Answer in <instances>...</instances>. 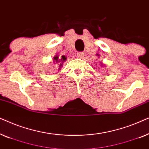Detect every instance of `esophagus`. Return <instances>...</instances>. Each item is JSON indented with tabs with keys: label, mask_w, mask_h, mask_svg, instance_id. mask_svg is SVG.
<instances>
[{
	"label": "esophagus",
	"mask_w": 149,
	"mask_h": 149,
	"mask_svg": "<svg viewBox=\"0 0 149 149\" xmlns=\"http://www.w3.org/2000/svg\"><path fill=\"white\" fill-rule=\"evenodd\" d=\"M77 56L79 58H83V56H84V53H83V52H78V53H77Z\"/></svg>",
	"instance_id": "esophagus-1"
}]
</instances>
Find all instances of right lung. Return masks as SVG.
Here are the masks:
<instances>
[{"mask_svg": "<svg viewBox=\"0 0 149 149\" xmlns=\"http://www.w3.org/2000/svg\"><path fill=\"white\" fill-rule=\"evenodd\" d=\"M66 57H65L64 56H62V58H59L58 56L54 57V60L55 61H56V62H60L61 64H60V66H62V64H63V63H62V62H64V61L66 60ZM60 68H61V67H60Z\"/></svg>", "mask_w": 149, "mask_h": 149, "instance_id": "1", "label": "right lung"}]
</instances>
